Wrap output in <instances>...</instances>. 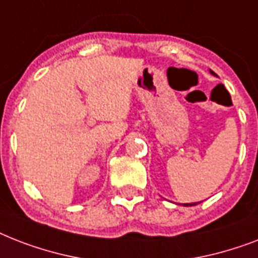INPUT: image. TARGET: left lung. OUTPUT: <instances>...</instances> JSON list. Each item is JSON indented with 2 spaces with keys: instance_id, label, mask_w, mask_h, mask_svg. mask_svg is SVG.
Wrapping results in <instances>:
<instances>
[{
  "instance_id": "8db88e82",
  "label": "left lung",
  "mask_w": 258,
  "mask_h": 258,
  "mask_svg": "<svg viewBox=\"0 0 258 258\" xmlns=\"http://www.w3.org/2000/svg\"><path fill=\"white\" fill-rule=\"evenodd\" d=\"M198 204H200V202H198ZM194 205H197V204H184L183 206H194Z\"/></svg>"
}]
</instances>
